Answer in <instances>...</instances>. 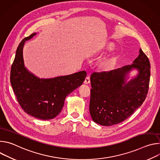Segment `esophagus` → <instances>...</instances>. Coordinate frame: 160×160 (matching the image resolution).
<instances>
[{"label": "esophagus", "mask_w": 160, "mask_h": 160, "mask_svg": "<svg viewBox=\"0 0 160 160\" xmlns=\"http://www.w3.org/2000/svg\"><path fill=\"white\" fill-rule=\"evenodd\" d=\"M90 80L89 77H87L85 78V79L84 83H85V84H88V83H90Z\"/></svg>", "instance_id": "1"}]
</instances>
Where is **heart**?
Here are the masks:
<instances>
[{
    "label": "heart",
    "mask_w": 160,
    "mask_h": 160,
    "mask_svg": "<svg viewBox=\"0 0 160 160\" xmlns=\"http://www.w3.org/2000/svg\"><path fill=\"white\" fill-rule=\"evenodd\" d=\"M114 48H115V45H113L112 43H111L108 47V49L110 50H112ZM111 66H112V61H108L106 62H104V67L105 69H107V70L110 69Z\"/></svg>",
    "instance_id": "obj_1"
}]
</instances>
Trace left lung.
<instances>
[{"instance_id":"left-lung-1","label":"left lung","mask_w":160,"mask_h":160,"mask_svg":"<svg viewBox=\"0 0 160 160\" xmlns=\"http://www.w3.org/2000/svg\"><path fill=\"white\" fill-rule=\"evenodd\" d=\"M150 62L141 49L130 65L90 76L89 110L93 121L102 126L120 123L144 101L149 88ZM136 71L130 78L128 75Z\"/></svg>"}]
</instances>
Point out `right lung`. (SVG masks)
Listing matches in <instances>:
<instances>
[{
    "label": "right lung",
    "instance_id": "right-lung-1",
    "mask_svg": "<svg viewBox=\"0 0 160 160\" xmlns=\"http://www.w3.org/2000/svg\"><path fill=\"white\" fill-rule=\"evenodd\" d=\"M37 33L22 39L19 44L11 66V83L21 107L28 115L42 120L58 116L63 108L66 97L82 85L85 71L50 78H40L25 65L23 48L26 41Z\"/></svg>",
    "mask_w": 160,
    "mask_h": 160
}]
</instances>
